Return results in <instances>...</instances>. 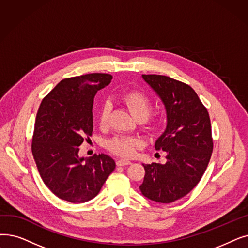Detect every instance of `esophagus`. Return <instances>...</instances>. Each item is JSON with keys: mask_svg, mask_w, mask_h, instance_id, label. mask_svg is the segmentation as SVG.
Listing matches in <instances>:
<instances>
[{"mask_svg": "<svg viewBox=\"0 0 248 248\" xmlns=\"http://www.w3.org/2000/svg\"><path fill=\"white\" fill-rule=\"evenodd\" d=\"M130 164H132V162H131V161H128V160L120 159V160L116 161V165L117 166H124V165H130Z\"/></svg>", "mask_w": 248, "mask_h": 248, "instance_id": "esophagus-1", "label": "esophagus"}]
</instances>
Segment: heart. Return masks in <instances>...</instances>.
Listing matches in <instances>:
<instances>
[{"mask_svg": "<svg viewBox=\"0 0 248 248\" xmlns=\"http://www.w3.org/2000/svg\"><path fill=\"white\" fill-rule=\"evenodd\" d=\"M123 101L137 120H139V118H145L146 120L150 114L151 108H152V103H151L150 98L141 91H132L126 93L123 97ZM110 112V104L108 102H105L101 106L99 111V124L101 126H105L108 123ZM139 145L140 142L138 140L124 136L115 137L107 142V148L111 152L123 157L133 156Z\"/></svg>", "mask_w": 248, "mask_h": 248, "instance_id": "obj_1", "label": "heart"}]
</instances>
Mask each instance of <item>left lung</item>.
I'll use <instances>...</instances> for the list:
<instances>
[{
	"mask_svg": "<svg viewBox=\"0 0 248 248\" xmlns=\"http://www.w3.org/2000/svg\"><path fill=\"white\" fill-rule=\"evenodd\" d=\"M163 102L167 124L155 142L166 152V163L144 164L140 186L151 201L169 203L186 196L201 180L213 151L208 110L190 86L162 75H142Z\"/></svg>",
	"mask_w": 248,
	"mask_h": 248,
	"instance_id": "obj_1",
	"label": "left lung"
}]
</instances>
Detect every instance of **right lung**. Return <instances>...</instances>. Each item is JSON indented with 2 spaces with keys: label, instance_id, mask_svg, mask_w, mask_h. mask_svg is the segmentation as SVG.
<instances>
[{
  "label": "right lung",
  "instance_id": "right-lung-1",
  "mask_svg": "<svg viewBox=\"0 0 248 248\" xmlns=\"http://www.w3.org/2000/svg\"><path fill=\"white\" fill-rule=\"evenodd\" d=\"M111 79V75L100 73L63 79L39 106L32 155L45 185L63 201L81 203L92 200L115 168L108 155L79 156L84 137L93 131L95 95Z\"/></svg>",
  "mask_w": 248,
  "mask_h": 248
}]
</instances>
